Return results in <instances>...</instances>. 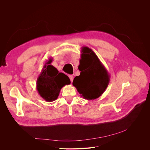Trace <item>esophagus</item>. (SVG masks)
Wrapping results in <instances>:
<instances>
[{"mask_svg": "<svg viewBox=\"0 0 150 150\" xmlns=\"http://www.w3.org/2000/svg\"><path fill=\"white\" fill-rule=\"evenodd\" d=\"M69 78H70V81L72 82V81H73V80H74V76H73V75H69Z\"/></svg>", "mask_w": 150, "mask_h": 150, "instance_id": "obj_1", "label": "esophagus"}]
</instances>
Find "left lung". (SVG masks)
<instances>
[{
    "label": "left lung",
    "mask_w": 150,
    "mask_h": 150,
    "mask_svg": "<svg viewBox=\"0 0 150 150\" xmlns=\"http://www.w3.org/2000/svg\"><path fill=\"white\" fill-rule=\"evenodd\" d=\"M81 53L78 66L80 75L75 77L72 84L84 99L95 100L106 89L110 75L92 49L83 47Z\"/></svg>",
    "instance_id": "left-lung-1"
}]
</instances>
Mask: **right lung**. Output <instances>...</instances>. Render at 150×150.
<instances>
[{
	"label": "right lung",
	"mask_w": 150,
	"mask_h": 150,
	"mask_svg": "<svg viewBox=\"0 0 150 150\" xmlns=\"http://www.w3.org/2000/svg\"><path fill=\"white\" fill-rule=\"evenodd\" d=\"M52 60L50 58L45 62L36 81V89L39 96L49 102L56 100L63 86L70 84L66 75L59 72L57 68L51 65Z\"/></svg>",
	"instance_id": "add662e5"
}]
</instances>
